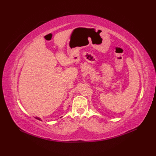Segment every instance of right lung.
Listing matches in <instances>:
<instances>
[{"instance_id":"right-lung-1","label":"right lung","mask_w":156,"mask_h":156,"mask_svg":"<svg viewBox=\"0 0 156 156\" xmlns=\"http://www.w3.org/2000/svg\"><path fill=\"white\" fill-rule=\"evenodd\" d=\"M60 118H61V117H60ZM35 119H37V120H38L42 121V120H41V118H39V117H37V116H36V117H35Z\"/></svg>"}]
</instances>
